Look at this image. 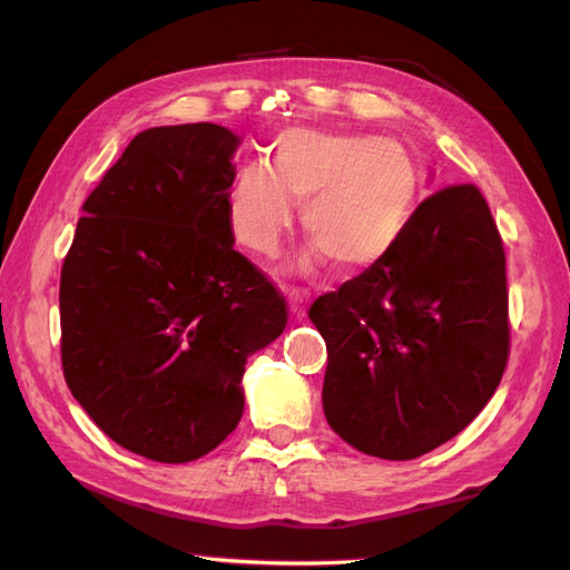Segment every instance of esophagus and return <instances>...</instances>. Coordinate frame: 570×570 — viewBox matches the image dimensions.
<instances>
[{"mask_svg": "<svg viewBox=\"0 0 570 570\" xmlns=\"http://www.w3.org/2000/svg\"><path fill=\"white\" fill-rule=\"evenodd\" d=\"M286 294H288V302H292V314L304 316V298H306L304 288L292 286V288H286Z\"/></svg>", "mask_w": 570, "mask_h": 570, "instance_id": "1", "label": "esophagus"}]
</instances>
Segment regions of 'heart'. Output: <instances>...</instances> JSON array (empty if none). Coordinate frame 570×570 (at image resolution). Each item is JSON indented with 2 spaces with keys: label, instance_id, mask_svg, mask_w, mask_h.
Listing matches in <instances>:
<instances>
[{
  "label": "heart",
  "instance_id": "1",
  "mask_svg": "<svg viewBox=\"0 0 570 570\" xmlns=\"http://www.w3.org/2000/svg\"><path fill=\"white\" fill-rule=\"evenodd\" d=\"M420 173L394 142L366 135L292 128L272 166H246L226 193L228 228L240 246L274 254L294 220L344 274L380 264L410 226Z\"/></svg>",
  "mask_w": 570,
  "mask_h": 570
}]
</instances>
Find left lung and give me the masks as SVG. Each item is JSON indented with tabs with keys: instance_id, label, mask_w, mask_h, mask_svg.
<instances>
[{
	"instance_id": "8db88e82",
	"label": "left lung",
	"mask_w": 570,
	"mask_h": 570,
	"mask_svg": "<svg viewBox=\"0 0 570 570\" xmlns=\"http://www.w3.org/2000/svg\"><path fill=\"white\" fill-rule=\"evenodd\" d=\"M324 414L366 455L412 460L468 428L510 354L505 248L472 183L414 208L380 264L316 298Z\"/></svg>"
}]
</instances>
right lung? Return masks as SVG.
<instances>
[{
  "instance_id": "right-lung-1",
  "label": "right lung",
  "mask_w": 570,
  "mask_h": 570,
  "mask_svg": "<svg viewBox=\"0 0 570 570\" xmlns=\"http://www.w3.org/2000/svg\"><path fill=\"white\" fill-rule=\"evenodd\" d=\"M238 138L214 122L135 135L82 204L60 276L72 397L120 448L190 462L244 414L246 360L286 326V298L234 248Z\"/></svg>"
}]
</instances>
